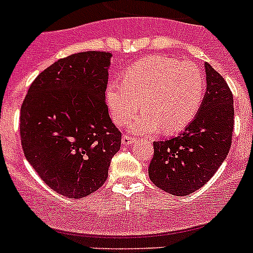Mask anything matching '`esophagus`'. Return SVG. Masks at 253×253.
<instances>
[{"instance_id":"34e87169","label":"esophagus","mask_w":253,"mask_h":253,"mask_svg":"<svg viewBox=\"0 0 253 253\" xmlns=\"http://www.w3.org/2000/svg\"><path fill=\"white\" fill-rule=\"evenodd\" d=\"M122 143H123V146H131L133 143H135V138H131L125 134V135H123Z\"/></svg>"}]
</instances>
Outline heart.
Segmentation results:
<instances>
[{
	"instance_id": "b5f03b06",
	"label": "heart",
	"mask_w": 253,
	"mask_h": 253,
	"mask_svg": "<svg viewBox=\"0 0 253 253\" xmlns=\"http://www.w3.org/2000/svg\"><path fill=\"white\" fill-rule=\"evenodd\" d=\"M205 78L194 62L151 55L125 69L123 84L111 82L105 91L111 119L125 125L142 106L129 129L135 134L177 133L193 122L202 107ZM141 104H139V101Z\"/></svg>"
}]
</instances>
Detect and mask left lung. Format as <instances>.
I'll list each match as a JSON object with an SVG mask.
<instances>
[{"label": "left lung", "instance_id": "1", "mask_svg": "<svg viewBox=\"0 0 253 253\" xmlns=\"http://www.w3.org/2000/svg\"><path fill=\"white\" fill-rule=\"evenodd\" d=\"M207 92L194 120L177 137L153 143L148 167L161 190L186 196L204 186L222 166L232 144L233 95L224 78L205 63Z\"/></svg>", "mask_w": 253, "mask_h": 253}]
</instances>
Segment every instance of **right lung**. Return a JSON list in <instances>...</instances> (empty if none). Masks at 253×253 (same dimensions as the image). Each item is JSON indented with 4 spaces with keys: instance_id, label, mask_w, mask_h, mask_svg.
Wrapping results in <instances>:
<instances>
[{
    "instance_id": "right-lung-1",
    "label": "right lung",
    "mask_w": 253,
    "mask_h": 253,
    "mask_svg": "<svg viewBox=\"0 0 253 253\" xmlns=\"http://www.w3.org/2000/svg\"><path fill=\"white\" fill-rule=\"evenodd\" d=\"M111 57L82 51L57 60L35 78L21 105L26 160L50 189L69 199L100 189L120 149L122 133L105 102Z\"/></svg>"
}]
</instances>
